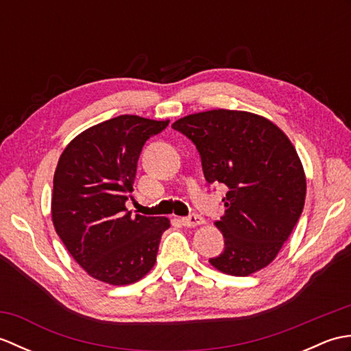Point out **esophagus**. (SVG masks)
Masks as SVG:
<instances>
[{
	"label": "esophagus",
	"mask_w": 351,
	"mask_h": 351,
	"mask_svg": "<svg viewBox=\"0 0 351 351\" xmlns=\"http://www.w3.org/2000/svg\"><path fill=\"white\" fill-rule=\"evenodd\" d=\"M181 221H182V225L187 228H195L199 225H204L205 223V220L197 214H190V215H187V217H182Z\"/></svg>",
	"instance_id": "obj_1"
}]
</instances>
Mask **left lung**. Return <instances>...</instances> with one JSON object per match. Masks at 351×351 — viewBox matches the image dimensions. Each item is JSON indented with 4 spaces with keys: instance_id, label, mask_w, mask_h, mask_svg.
<instances>
[{
    "instance_id": "1",
    "label": "left lung",
    "mask_w": 351,
    "mask_h": 351,
    "mask_svg": "<svg viewBox=\"0 0 351 351\" xmlns=\"http://www.w3.org/2000/svg\"><path fill=\"white\" fill-rule=\"evenodd\" d=\"M171 128L193 141L206 182L229 189L215 221L225 250L210 263L232 276L267 267L299 221L306 178L289 138L265 117L234 110L185 116Z\"/></svg>"
}]
</instances>
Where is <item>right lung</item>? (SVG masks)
I'll list each match as a JSON object with an SVG mask.
<instances>
[{
	"mask_svg": "<svg viewBox=\"0 0 351 351\" xmlns=\"http://www.w3.org/2000/svg\"><path fill=\"white\" fill-rule=\"evenodd\" d=\"M170 121L122 114L81 132L58 160L52 223L87 274L110 285H130L154 267L166 217H132L126 210L146 140Z\"/></svg>",
	"mask_w": 351,
	"mask_h": 351,
	"instance_id": "right-lung-1",
	"label": "right lung"
}]
</instances>
